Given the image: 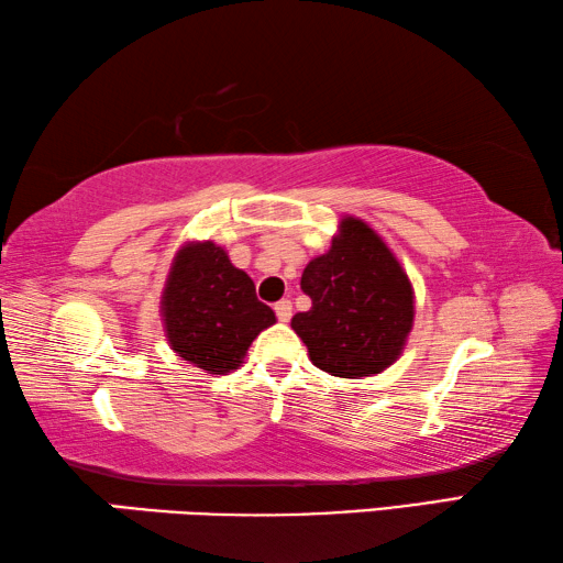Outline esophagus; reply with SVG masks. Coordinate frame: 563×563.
<instances>
[{
	"instance_id": "obj_1",
	"label": "esophagus",
	"mask_w": 563,
	"mask_h": 563,
	"mask_svg": "<svg viewBox=\"0 0 563 563\" xmlns=\"http://www.w3.org/2000/svg\"><path fill=\"white\" fill-rule=\"evenodd\" d=\"M275 316H278L280 323H288V320L292 318V302L290 300L275 302Z\"/></svg>"
}]
</instances>
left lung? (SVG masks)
<instances>
[{"label": "left lung", "mask_w": 563, "mask_h": 563, "mask_svg": "<svg viewBox=\"0 0 563 563\" xmlns=\"http://www.w3.org/2000/svg\"><path fill=\"white\" fill-rule=\"evenodd\" d=\"M300 288L313 306L290 325L320 371L363 378L404 353L413 328V285L383 238L345 216L330 250L306 265Z\"/></svg>", "instance_id": "left-lung-1"}]
</instances>
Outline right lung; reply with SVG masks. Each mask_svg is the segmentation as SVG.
Returning a JSON list of instances; mask_svg holds the SVG:
<instances>
[{
	"label": "right lung",
	"mask_w": 563,
	"mask_h": 563,
	"mask_svg": "<svg viewBox=\"0 0 563 563\" xmlns=\"http://www.w3.org/2000/svg\"><path fill=\"white\" fill-rule=\"evenodd\" d=\"M169 347L212 376L243 363L250 343L275 323L255 285L225 250L205 240L177 250L159 300Z\"/></svg>",
	"instance_id": "right-lung-1"
}]
</instances>
